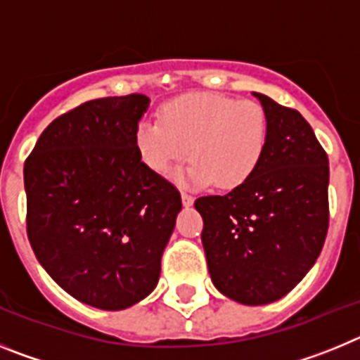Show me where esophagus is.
Listing matches in <instances>:
<instances>
[{
	"label": "esophagus",
	"instance_id": "1",
	"mask_svg": "<svg viewBox=\"0 0 360 360\" xmlns=\"http://www.w3.org/2000/svg\"><path fill=\"white\" fill-rule=\"evenodd\" d=\"M193 202H195V198L191 195H187V193H182V203H184V207H191L193 205Z\"/></svg>",
	"mask_w": 360,
	"mask_h": 360
}]
</instances>
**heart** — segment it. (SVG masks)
Listing matches in <instances>:
<instances>
[{
    "mask_svg": "<svg viewBox=\"0 0 360 360\" xmlns=\"http://www.w3.org/2000/svg\"><path fill=\"white\" fill-rule=\"evenodd\" d=\"M269 117L262 104L218 94H191L165 104L160 120L136 126L135 148L158 174L169 173L189 155L178 180L193 186L214 182L234 189L257 169L269 144Z\"/></svg>",
    "mask_w": 360,
    "mask_h": 360,
    "instance_id": "obj_1",
    "label": "heart"
}]
</instances>
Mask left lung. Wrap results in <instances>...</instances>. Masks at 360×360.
<instances>
[{
  "mask_svg": "<svg viewBox=\"0 0 360 360\" xmlns=\"http://www.w3.org/2000/svg\"><path fill=\"white\" fill-rule=\"evenodd\" d=\"M269 144L252 176L224 196L195 202L214 287L241 304L287 295L323 250L328 232V157L299 111L256 94Z\"/></svg>",
  "mask_w": 360,
  "mask_h": 360,
  "instance_id": "left-lung-1",
  "label": "left lung"
}]
</instances>
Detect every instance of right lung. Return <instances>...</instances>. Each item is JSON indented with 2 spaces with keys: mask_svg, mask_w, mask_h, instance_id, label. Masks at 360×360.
Wrapping results in <instances>:
<instances>
[{
  "mask_svg": "<svg viewBox=\"0 0 360 360\" xmlns=\"http://www.w3.org/2000/svg\"><path fill=\"white\" fill-rule=\"evenodd\" d=\"M141 94L57 117L25 162L27 234L50 278L81 303L124 310L148 297L182 198L135 148Z\"/></svg>",
  "mask_w": 360,
  "mask_h": 360,
  "instance_id": "add662e5",
  "label": "right lung"
}]
</instances>
